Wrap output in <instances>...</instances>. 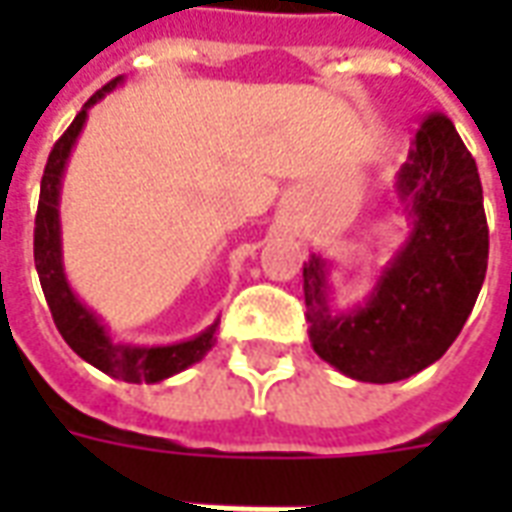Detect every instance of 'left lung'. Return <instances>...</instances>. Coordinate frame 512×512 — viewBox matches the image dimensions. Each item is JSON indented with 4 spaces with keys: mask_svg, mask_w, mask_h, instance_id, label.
<instances>
[{
    "mask_svg": "<svg viewBox=\"0 0 512 512\" xmlns=\"http://www.w3.org/2000/svg\"><path fill=\"white\" fill-rule=\"evenodd\" d=\"M395 191L406 235L365 299L337 307L332 260L312 252L304 263L312 351L365 384H395L439 362L461 334L488 268L483 186L447 117L422 123Z\"/></svg>",
    "mask_w": 512,
    "mask_h": 512,
    "instance_id": "left-lung-1",
    "label": "left lung"
}]
</instances>
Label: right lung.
Listing matches in <instances>:
<instances>
[{"instance_id": "add662e5", "label": "right lung", "mask_w": 512, "mask_h": 512, "mask_svg": "<svg viewBox=\"0 0 512 512\" xmlns=\"http://www.w3.org/2000/svg\"><path fill=\"white\" fill-rule=\"evenodd\" d=\"M123 84V76L109 82L104 90L82 106L71 128L60 136V142L51 150L46 161V172L40 180V202L38 216H35V268H38L40 288L49 301L51 318L60 329L62 340L71 345L76 354L82 356L87 365L98 367L101 373L112 378H123L131 384H158L167 378L178 376L186 367L197 365L200 359L216 345V332H219V318L205 326L200 334L189 340L167 345H147V343H120L112 337L109 326L101 321V315L84 304L76 290L68 282L65 274V260H62V222H60V197L65 167L71 161V153L79 134L84 131V123L90 117L98 101L117 90Z\"/></svg>"}]
</instances>
